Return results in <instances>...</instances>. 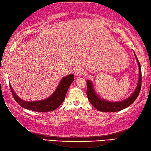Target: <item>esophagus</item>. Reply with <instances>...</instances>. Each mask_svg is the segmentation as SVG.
Instances as JSON below:
<instances>
[{"mask_svg":"<svg viewBox=\"0 0 151 151\" xmlns=\"http://www.w3.org/2000/svg\"><path fill=\"white\" fill-rule=\"evenodd\" d=\"M84 73V70H83L82 69H81V68H78V69H76V70H75V75L76 76H80V75H83V74Z\"/></svg>","mask_w":151,"mask_h":151,"instance_id":"obj_1","label":"esophagus"}]
</instances>
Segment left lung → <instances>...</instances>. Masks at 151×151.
Wrapping results in <instances>:
<instances>
[{
    "mask_svg": "<svg viewBox=\"0 0 151 151\" xmlns=\"http://www.w3.org/2000/svg\"><path fill=\"white\" fill-rule=\"evenodd\" d=\"M134 54H135L137 62L138 63L139 66V73L138 83H137L135 91H134L131 96H130L129 98L125 99V100L119 102H111L101 99L95 93L92 82L90 81H89V80L86 81V82H87V92H86V93H87L88 100L90 102V103L99 111L106 112H115L122 110L132 104L137 99V96L139 95L141 90V87H142V68H141L140 63L135 52H134Z\"/></svg>",
    "mask_w": 151,
    "mask_h": 151,
    "instance_id": "left-lung-1",
    "label": "left lung"
}]
</instances>
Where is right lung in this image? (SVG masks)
Segmentation results:
<instances>
[{"instance_id": "right-lung-1", "label": "right lung", "mask_w": 151, "mask_h": 151, "mask_svg": "<svg viewBox=\"0 0 151 151\" xmlns=\"http://www.w3.org/2000/svg\"><path fill=\"white\" fill-rule=\"evenodd\" d=\"M73 81L74 75L72 74L63 77L62 79V81H60L56 91L53 93L52 95H50L49 98L40 101L28 102L22 100L17 95H16L15 92L13 90L11 85H9V87H10L12 93L15 101L21 106L25 109H27V110L35 111L46 112L56 110L62 103L63 101L65 100V95L69 87L72 84Z\"/></svg>"}]
</instances>
